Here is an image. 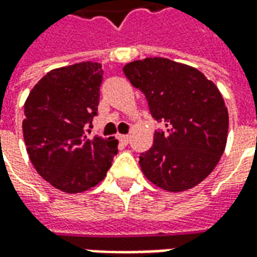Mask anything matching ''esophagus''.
Wrapping results in <instances>:
<instances>
[{
  "instance_id": "obj_1",
  "label": "esophagus",
  "mask_w": 257,
  "mask_h": 257,
  "mask_svg": "<svg viewBox=\"0 0 257 257\" xmlns=\"http://www.w3.org/2000/svg\"><path fill=\"white\" fill-rule=\"evenodd\" d=\"M129 139H131V138H129V135H118V140H119L122 145H128Z\"/></svg>"
}]
</instances>
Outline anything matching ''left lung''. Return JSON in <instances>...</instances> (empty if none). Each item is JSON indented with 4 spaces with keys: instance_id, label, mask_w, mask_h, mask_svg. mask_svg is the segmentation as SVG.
I'll return each mask as SVG.
<instances>
[{
    "instance_id": "left-lung-1",
    "label": "left lung",
    "mask_w": 257,
    "mask_h": 257,
    "mask_svg": "<svg viewBox=\"0 0 257 257\" xmlns=\"http://www.w3.org/2000/svg\"><path fill=\"white\" fill-rule=\"evenodd\" d=\"M122 70L164 125L154 132L153 147L140 156L143 175L172 193L195 187L226 149L228 111L220 90L195 67L165 58L135 60Z\"/></svg>"
}]
</instances>
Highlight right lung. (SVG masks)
Masks as SVG:
<instances>
[{
  "label": "right lung",
  "mask_w": 257,
  "mask_h": 257,
  "mask_svg": "<svg viewBox=\"0 0 257 257\" xmlns=\"http://www.w3.org/2000/svg\"><path fill=\"white\" fill-rule=\"evenodd\" d=\"M101 79L96 62L55 68L26 99L22 126L29 158L42 179L67 194L100 183L118 153L115 138L86 136L85 126L97 114Z\"/></svg>",
  "instance_id": "right-lung-1"
}]
</instances>
